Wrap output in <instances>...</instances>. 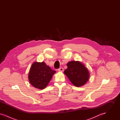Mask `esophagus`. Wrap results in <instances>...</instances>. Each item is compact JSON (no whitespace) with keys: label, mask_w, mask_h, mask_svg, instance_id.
Masks as SVG:
<instances>
[{"label":"esophagus","mask_w":120,"mask_h":120,"mask_svg":"<svg viewBox=\"0 0 120 120\" xmlns=\"http://www.w3.org/2000/svg\"><path fill=\"white\" fill-rule=\"evenodd\" d=\"M58 71H63L64 69L62 68H59L58 69Z\"/></svg>","instance_id":"obj_1"}]
</instances>
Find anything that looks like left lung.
Listing matches in <instances>:
<instances>
[{
	"label": "left lung",
	"instance_id": "1",
	"mask_svg": "<svg viewBox=\"0 0 120 120\" xmlns=\"http://www.w3.org/2000/svg\"><path fill=\"white\" fill-rule=\"evenodd\" d=\"M68 68L64 74L75 86L80 87L86 84L90 77L89 71L84 64L79 61H71L67 64Z\"/></svg>",
	"mask_w": 120,
	"mask_h": 120
}]
</instances>
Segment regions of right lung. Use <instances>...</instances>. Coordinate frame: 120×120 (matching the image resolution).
Here are the masks:
<instances>
[{
    "mask_svg": "<svg viewBox=\"0 0 120 120\" xmlns=\"http://www.w3.org/2000/svg\"><path fill=\"white\" fill-rule=\"evenodd\" d=\"M55 72L44 62H34L30 70L29 80L34 87L42 90L48 85Z\"/></svg>",
    "mask_w": 120,
    "mask_h": 120,
    "instance_id": "obj_1",
    "label": "right lung"
}]
</instances>
